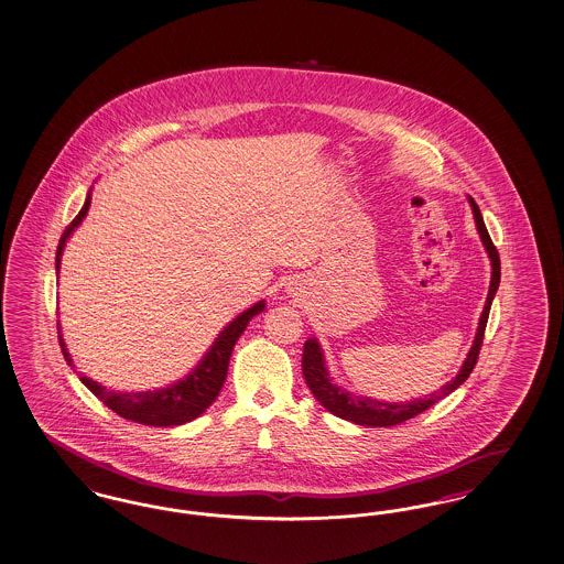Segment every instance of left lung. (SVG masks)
I'll return each instance as SVG.
<instances>
[{
  "label": "left lung",
  "mask_w": 564,
  "mask_h": 564,
  "mask_svg": "<svg viewBox=\"0 0 564 564\" xmlns=\"http://www.w3.org/2000/svg\"><path fill=\"white\" fill-rule=\"evenodd\" d=\"M468 203L473 207L474 223H476V230L480 235V241L485 246V251L491 260V283H489V293L485 300V308L482 315L478 318V327H476V336H474L473 348L466 355V361L462 362V369L457 371V376L445 383L441 390L432 392L424 399H415V401H405V403H388V401H376L369 397H357L355 392L344 390L341 386L334 382L327 362H325V355L323 348L318 344V339L308 338L304 344V355H302V371H304V380L308 383L311 392L315 394L316 401L325 406L329 413L338 415L346 422L359 424V426H373V429H386V426H397L403 424L406 420L415 417L417 413L426 411L429 406L438 403L443 397L451 394L453 390H457L462 383L468 380V376L473 373L474 365L478 359L480 352V344L485 338V327H487V318H489V311H491V302L496 297L497 288H499V276H501V269H499V253H497L496 246L487 232V226L482 223L480 209L474 203L473 197H468Z\"/></svg>",
  "instance_id": "8db88e82"
}]
</instances>
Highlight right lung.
<instances>
[{"label":"right lung","mask_w":564,"mask_h":564,"mask_svg":"<svg viewBox=\"0 0 564 564\" xmlns=\"http://www.w3.org/2000/svg\"><path fill=\"white\" fill-rule=\"evenodd\" d=\"M90 203L91 188L88 191V197H86L82 212L65 228V232L58 241L56 272L61 271L65 246H67L70 235L75 232V228L84 223V218L90 209ZM264 308H267V300H260L253 306H249L248 311H243L241 315L235 316L218 334V338L214 339V344L207 348V352L203 355L202 361L195 365V369L181 378L178 382L170 383L165 388L140 390V392H119V390H109L102 383L94 382L84 373H79V380L94 397H98L105 405L126 420H132V422L144 424V426H158V429L182 426V424L199 417L203 411L216 401V397L220 394V390L225 386L228 361H230L237 339L241 338V334L246 332L249 321L253 316L260 315ZM58 339H61L65 359L70 367H75L70 355H68L67 344L61 334V323H58Z\"/></svg>","instance_id":"add662e5"}]
</instances>
